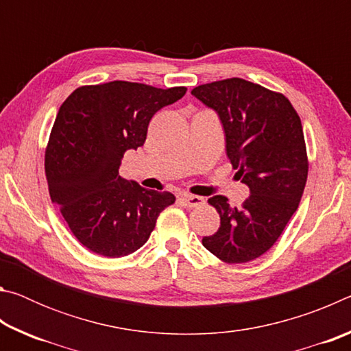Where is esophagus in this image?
<instances>
[{
	"label": "esophagus",
	"instance_id": "esophagus-1",
	"mask_svg": "<svg viewBox=\"0 0 351 351\" xmlns=\"http://www.w3.org/2000/svg\"><path fill=\"white\" fill-rule=\"evenodd\" d=\"M181 198H182L184 203H186V206L190 207V209H197V207L204 204V198L197 197V195H187V193H184Z\"/></svg>",
	"mask_w": 351,
	"mask_h": 351
}]
</instances>
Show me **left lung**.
Segmentation results:
<instances>
[{
	"label": "left lung",
	"instance_id": "left-lung-1",
	"mask_svg": "<svg viewBox=\"0 0 351 351\" xmlns=\"http://www.w3.org/2000/svg\"><path fill=\"white\" fill-rule=\"evenodd\" d=\"M192 94L218 112L226 153L251 189L239 207L223 195L209 198L221 224L203 246L224 263H247L274 246L304 195L310 164L300 117L282 93L239 77Z\"/></svg>",
	"mask_w": 351,
	"mask_h": 351
}]
</instances>
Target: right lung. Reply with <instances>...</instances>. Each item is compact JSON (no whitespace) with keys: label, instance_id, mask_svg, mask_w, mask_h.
<instances>
[{"label":"right lung","instance_id":"obj_1","mask_svg":"<svg viewBox=\"0 0 351 351\" xmlns=\"http://www.w3.org/2000/svg\"><path fill=\"white\" fill-rule=\"evenodd\" d=\"M114 80L79 86L62 104L45 152L52 203L71 232L102 257L117 258L145 245L175 195L141 187L119 175L123 153L144 145L152 117L186 94Z\"/></svg>","mask_w":351,"mask_h":351}]
</instances>
